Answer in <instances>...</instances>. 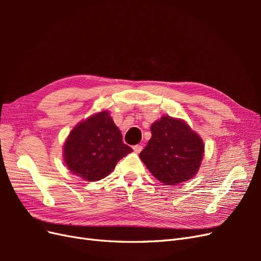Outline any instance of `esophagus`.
I'll return each mask as SVG.
<instances>
[{"instance_id":"obj_1","label":"esophagus","mask_w":261,"mask_h":261,"mask_svg":"<svg viewBox=\"0 0 261 261\" xmlns=\"http://www.w3.org/2000/svg\"><path fill=\"white\" fill-rule=\"evenodd\" d=\"M133 149H134V151H135L136 153H139L141 150H143V146H141V145H136V146L133 147Z\"/></svg>"}]
</instances>
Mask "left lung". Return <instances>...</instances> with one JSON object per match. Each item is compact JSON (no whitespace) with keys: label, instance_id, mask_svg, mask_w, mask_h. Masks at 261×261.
Instances as JSON below:
<instances>
[{"label":"left lung","instance_id":"obj_1","mask_svg":"<svg viewBox=\"0 0 261 261\" xmlns=\"http://www.w3.org/2000/svg\"><path fill=\"white\" fill-rule=\"evenodd\" d=\"M151 138L139 153L150 173L165 185L193 178L203 159L201 137L184 120L169 115L152 123Z\"/></svg>","mask_w":261,"mask_h":261}]
</instances>
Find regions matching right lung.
I'll return each instance as SVG.
<instances>
[{
  "mask_svg": "<svg viewBox=\"0 0 261 261\" xmlns=\"http://www.w3.org/2000/svg\"><path fill=\"white\" fill-rule=\"evenodd\" d=\"M132 151L123 143L122 133L111 114L105 110L87 117L70 130L63 146V159L74 175L94 181L108 176L116 163Z\"/></svg>",
  "mask_w": 261,
  "mask_h": 261,
  "instance_id": "1",
  "label": "right lung"
}]
</instances>
